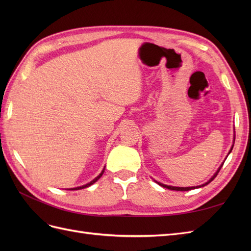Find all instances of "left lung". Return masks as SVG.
<instances>
[{"instance_id":"left-lung-1","label":"left lung","mask_w":251,"mask_h":251,"mask_svg":"<svg viewBox=\"0 0 251 251\" xmlns=\"http://www.w3.org/2000/svg\"><path fill=\"white\" fill-rule=\"evenodd\" d=\"M234 139H235V133L233 134V142H232V146H231V148H230V150H229V151H228V155L231 153V151H232V148H233V144H234ZM227 155V156H228ZM227 156H226V158H227ZM226 158H225V160H226ZM223 164H224V161H223V163L220 165V168L217 170V172L214 174V176H212L207 182H205V183H203V184H201V185H198V186H189V187H178V186H172V185H166V184H163V183H160V182H158V181H156V180H154L156 183H158L159 185L160 186H162V187H165V188H169V189H172V191H191V189H195V188H199V187H203V186H205V185H207L208 183H210V182L214 180L216 177H217V175H218V173L220 172V170H221V168L223 166Z\"/></svg>"}]
</instances>
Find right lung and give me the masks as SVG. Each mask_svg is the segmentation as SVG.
Wrapping results in <instances>:
<instances>
[{
  "label": "right lung",
  "instance_id": "1",
  "mask_svg": "<svg viewBox=\"0 0 251 251\" xmlns=\"http://www.w3.org/2000/svg\"><path fill=\"white\" fill-rule=\"evenodd\" d=\"M104 169H105V166L103 168V170L101 171V173L98 175V176L96 177V178H94L92 181L91 182H89V183H87V184H85V185H81V186H77V187H73V188H68V191H77V189H82V188H86V187H89V186H91L92 184H94L95 182L100 179L101 176H102V174L104 173Z\"/></svg>",
  "mask_w": 251,
  "mask_h": 251
}]
</instances>
